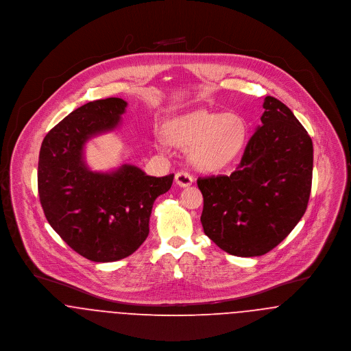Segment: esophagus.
<instances>
[{
    "mask_svg": "<svg viewBox=\"0 0 351 351\" xmlns=\"http://www.w3.org/2000/svg\"><path fill=\"white\" fill-rule=\"evenodd\" d=\"M175 180H176V184L180 186V187H189L193 184L194 182V178L193 175H190L187 171H180L175 175Z\"/></svg>",
    "mask_w": 351,
    "mask_h": 351,
    "instance_id": "esophagus-1",
    "label": "esophagus"
}]
</instances>
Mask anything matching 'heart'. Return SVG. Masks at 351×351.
<instances>
[{"label": "heart", "mask_w": 351, "mask_h": 351, "mask_svg": "<svg viewBox=\"0 0 351 351\" xmlns=\"http://www.w3.org/2000/svg\"><path fill=\"white\" fill-rule=\"evenodd\" d=\"M165 133L171 144L190 147L189 156L195 167L217 171L239 155L246 143L247 126L243 118L234 113L196 110L169 121ZM157 148L164 151L165 143L158 140Z\"/></svg>", "instance_id": "heart-1"}]
</instances>
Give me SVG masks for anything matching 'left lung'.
Listing matches in <instances>:
<instances>
[{
    "instance_id": "left-lung-1",
    "label": "left lung",
    "mask_w": 351,
    "mask_h": 351,
    "mask_svg": "<svg viewBox=\"0 0 351 351\" xmlns=\"http://www.w3.org/2000/svg\"><path fill=\"white\" fill-rule=\"evenodd\" d=\"M261 125L232 175L199 178L204 234L238 257L263 256L304 215L311 194V137L291 109L264 101Z\"/></svg>"
}]
</instances>
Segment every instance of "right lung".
<instances>
[{"label":"right lung","mask_w":351,"mask_h":351,"mask_svg":"<svg viewBox=\"0 0 351 351\" xmlns=\"http://www.w3.org/2000/svg\"><path fill=\"white\" fill-rule=\"evenodd\" d=\"M126 105L121 98L88 102L52 128L40 148L38 187L45 218L73 250L94 263L118 261L141 246L154 202L173 182V173L148 176L130 164L110 172L87 167L86 143L114 130Z\"/></svg>","instance_id":"right-lung-1"}]
</instances>
